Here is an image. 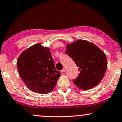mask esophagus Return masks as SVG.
<instances>
[{"instance_id": "esophagus-1", "label": "esophagus", "mask_w": 122, "mask_h": 122, "mask_svg": "<svg viewBox=\"0 0 122 122\" xmlns=\"http://www.w3.org/2000/svg\"><path fill=\"white\" fill-rule=\"evenodd\" d=\"M65 71H66V68H63L62 70H61V72H62V73H64V72H65Z\"/></svg>"}]
</instances>
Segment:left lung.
I'll use <instances>...</instances> for the list:
<instances>
[{"mask_svg": "<svg viewBox=\"0 0 122 122\" xmlns=\"http://www.w3.org/2000/svg\"><path fill=\"white\" fill-rule=\"evenodd\" d=\"M65 53L79 67V75L73 82L79 89L88 90L103 79L107 66L106 54L97 46L80 40L66 46Z\"/></svg>", "mask_w": 122, "mask_h": 122, "instance_id": "obj_1", "label": "left lung"}]
</instances>
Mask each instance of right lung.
I'll return each instance as SVG.
<instances>
[{
	"mask_svg": "<svg viewBox=\"0 0 122 122\" xmlns=\"http://www.w3.org/2000/svg\"><path fill=\"white\" fill-rule=\"evenodd\" d=\"M17 67L28 88L39 93L52 91L61 76L56 69L50 50L40 43L29 47L20 54Z\"/></svg>",
	"mask_w": 122,
	"mask_h": 122,
	"instance_id": "right-lung-1",
	"label": "right lung"
}]
</instances>
